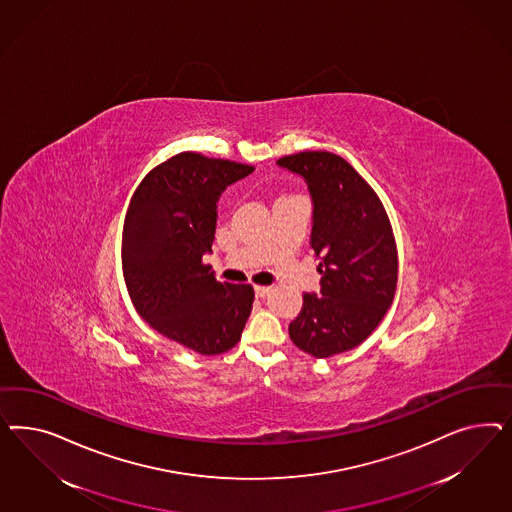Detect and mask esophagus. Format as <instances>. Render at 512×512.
Listing matches in <instances>:
<instances>
[{"instance_id": "obj_1", "label": "esophagus", "mask_w": 512, "mask_h": 512, "mask_svg": "<svg viewBox=\"0 0 512 512\" xmlns=\"http://www.w3.org/2000/svg\"><path fill=\"white\" fill-rule=\"evenodd\" d=\"M268 293H270V287H264V285H257L255 287V295L259 296V298H264Z\"/></svg>"}]
</instances>
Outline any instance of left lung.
I'll list each match as a JSON object with an SVG mask.
<instances>
[{"instance_id": "8db88e82", "label": "left lung", "mask_w": 512, "mask_h": 512, "mask_svg": "<svg viewBox=\"0 0 512 512\" xmlns=\"http://www.w3.org/2000/svg\"><path fill=\"white\" fill-rule=\"evenodd\" d=\"M276 163L308 184L321 274L319 293H304L289 336L311 357L345 353L372 334L394 300L398 251L387 212L340 155L300 152Z\"/></svg>"}]
</instances>
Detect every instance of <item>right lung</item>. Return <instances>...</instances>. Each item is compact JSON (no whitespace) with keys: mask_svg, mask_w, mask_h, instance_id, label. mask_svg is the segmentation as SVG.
Instances as JSON below:
<instances>
[{"mask_svg":"<svg viewBox=\"0 0 512 512\" xmlns=\"http://www.w3.org/2000/svg\"><path fill=\"white\" fill-rule=\"evenodd\" d=\"M251 165L193 152L174 155L137 187L124 223L125 285L140 317L199 355H221L240 340L253 287L219 283L202 257L212 253L217 201Z\"/></svg>","mask_w":512,"mask_h":512,"instance_id":"right-lung-1","label":"right lung"}]
</instances>
